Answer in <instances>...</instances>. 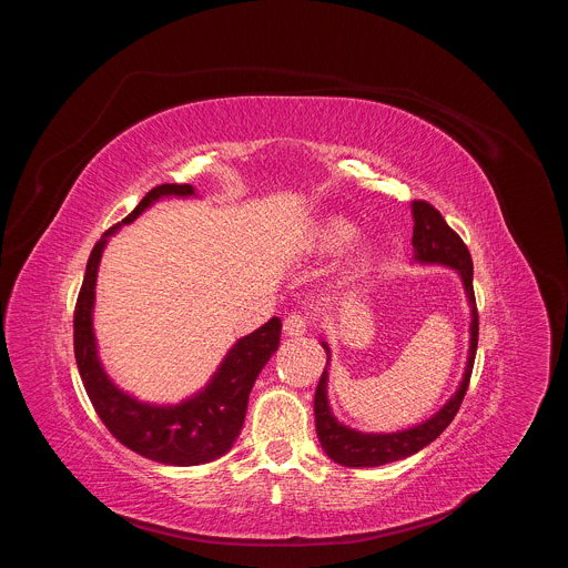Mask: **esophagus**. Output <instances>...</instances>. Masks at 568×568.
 <instances>
[{
    "label": "esophagus",
    "mask_w": 568,
    "mask_h": 568,
    "mask_svg": "<svg viewBox=\"0 0 568 568\" xmlns=\"http://www.w3.org/2000/svg\"><path fill=\"white\" fill-rule=\"evenodd\" d=\"M307 326H310V312H305V310H294L283 321L285 335H292V337L307 333Z\"/></svg>",
    "instance_id": "34e87169"
}]
</instances>
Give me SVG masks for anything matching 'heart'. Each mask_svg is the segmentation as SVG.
Wrapping results in <instances>:
<instances>
[{"label": "heart", "instance_id": "heart-1", "mask_svg": "<svg viewBox=\"0 0 568 568\" xmlns=\"http://www.w3.org/2000/svg\"><path fill=\"white\" fill-rule=\"evenodd\" d=\"M353 237V226L344 220H333L321 233V245L326 250H339Z\"/></svg>", "mask_w": 568, "mask_h": 568}]
</instances>
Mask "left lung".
<instances>
[{
  "label": "left lung",
  "instance_id": "left-lung-1",
  "mask_svg": "<svg viewBox=\"0 0 568 568\" xmlns=\"http://www.w3.org/2000/svg\"><path fill=\"white\" fill-rule=\"evenodd\" d=\"M414 209V247H416V261L420 263H440L447 267L458 270L467 298L471 303V342H469V357L467 368L463 375V382L456 390V395L445 404V407L429 418L427 423L397 432V434H359L344 425H339L331 409H328V397H326V379L328 373L323 371L316 384L314 393V420H316V436L321 440V447L326 454L346 467H377L384 463H393L399 458H407L423 447H427L432 440H436L454 420L458 414L463 397L469 386L474 357H476V344H478V312H476V298H474V285H471V256L460 235L445 222L440 211L425 202L416 200L412 204ZM323 351L331 355L328 346L323 344Z\"/></svg>",
  "mask_w": 568,
  "mask_h": 568
}]
</instances>
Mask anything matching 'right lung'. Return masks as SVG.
I'll list each match as a JSON object with an SVG mask.
<instances>
[{
	"label": "right lung",
	"mask_w": 568,
	"mask_h": 568,
	"mask_svg": "<svg viewBox=\"0 0 568 568\" xmlns=\"http://www.w3.org/2000/svg\"><path fill=\"white\" fill-rule=\"evenodd\" d=\"M164 195H193L191 184H161L97 242L73 310V353L80 379L103 425L128 449L166 465H200L231 449L247 414L252 386L281 344V318L272 316L256 333L242 337L224 357L211 384L178 407H150L119 390L105 375L92 331L94 285L101 254L121 224L132 222Z\"/></svg>",
	"instance_id": "add662e5"
}]
</instances>
